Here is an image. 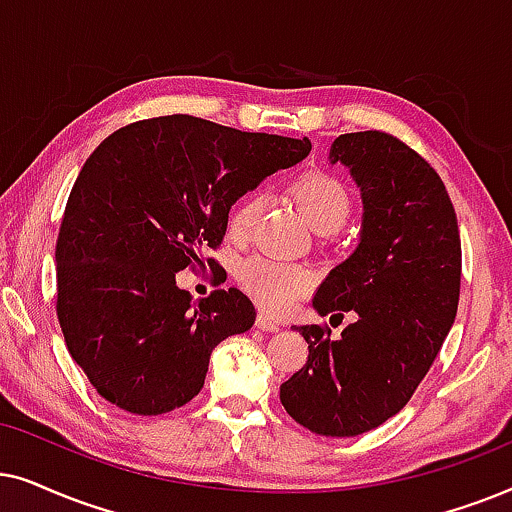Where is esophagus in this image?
Masks as SVG:
<instances>
[{
  "label": "esophagus",
  "mask_w": 512,
  "mask_h": 512,
  "mask_svg": "<svg viewBox=\"0 0 512 512\" xmlns=\"http://www.w3.org/2000/svg\"><path fill=\"white\" fill-rule=\"evenodd\" d=\"M255 325L264 332H278V330H281V325H278L274 318H269L267 313H260V316H257V320H255Z\"/></svg>",
  "instance_id": "34e87169"
}]
</instances>
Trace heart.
<instances>
[{
    "label": "heart",
    "instance_id": "obj_1",
    "mask_svg": "<svg viewBox=\"0 0 512 512\" xmlns=\"http://www.w3.org/2000/svg\"><path fill=\"white\" fill-rule=\"evenodd\" d=\"M290 196L299 213L318 234H332L349 222L353 199L349 187L327 170H306L290 182ZM264 208L262 192H248L231 206L227 215V236L241 243L252 234L257 217ZM236 281L271 316L290 311L299 299L309 295L316 276L309 267L297 262H281L271 257H248L238 264Z\"/></svg>",
    "mask_w": 512,
    "mask_h": 512
}]
</instances>
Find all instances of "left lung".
Masks as SVG:
<instances>
[{
    "label": "left lung",
    "instance_id": "left-lung-1",
    "mask_svg": "<svg viewBox=\"0 0 512 512\" xmlns=\"http://www.w3.org/2000/svg\"><path fill=\"white\" fill-rule=\"evenodd\" d=\"M330 159L363 192V236L313 306L356 320L337 339L327 325L297 327L309 358L281 384V403L311 433L353 438L403 410L438 358L459 306L461 238L445 182L400 138L344 133Z\"/></svg>",
    "mask_w": 512,
    "mask_h": 512
}]
</instances>
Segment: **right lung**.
<instances>
[{"mask_svg": "<svg viewBox=\"0 0 512 512\" xmlns=\"http://www.w3.org/2000/svg\"><path fill=\"white\" fill-rule=\"evenodd\" d=\"M311 152L309 138L170 114L128 124L79 170L56 243V316L70 356L112 405L159 417L201 393L210 353L255 323L241 290L192 302L175 274L222 245L238 196Z\"/></svg>", "mask_w": 512, "mask_h": 512, "instance_id": "add662e5", "label": "right lung"}]
</instances>
